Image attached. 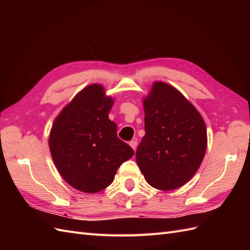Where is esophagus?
Segmentation results:
<instances>
[{"mask_svg":"<svg viewBox=\"0 0 250 250\" xmlns=\"http://www.w3.org/2000/svg\"><path fill=\"white\" fill-rule=\"evenodd\" d=\"M129 145L131 146V148H132L133 150H135V149H137V146H138V141H137V140L130 141V142H129Z\"/></svg>","mask_w":250,"mask_h":250,"instance_id":"1","label":"esophagus"}]
</instances>
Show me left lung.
Returning a JSON list of instances; mask_svg holds the SVG:
<instances>
[{"instance_id": "1", "label": "left lung", "mask_w": 250, "mask_h": 250, "mask_svg": "<svg viewBox=\"0 0 250 250\" xmlns=\"http://www.w3.org/2000/svg\"><path fill=\"white\" fill-rule=\"evenodd\" d=\"M144 109L145 135L135 160L150 186L174 190L200 167L208 144L206 124L183 94L165 82L154 83Z\"/></svg>"}]
</instances>
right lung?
<instances>
[{
  "instance_id": "obj_1",
  "label": "right lung",
  "mask_w": 250,
  "mask_h": 250,
  "mask_svg": "<svg viewBox=\"0 0 250 250\" xmlns=\"http://www.w3.org/2000/svg\"><path fill=\"white\" fill-rule=\"evenodd\" d=\"M112 103L101 85L92 84L66 105L52 126L53 161L66 183L81 192L104 190L120 166L134 154L118 138L117 125L108 119Z\"/></svg>"
}]
</instances>
